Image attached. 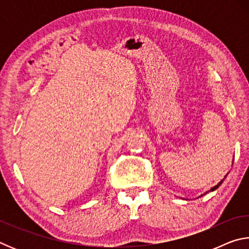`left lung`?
Returning <instances> with one entry per match:
<instances>
[{
	"label": "left lung",
	"instance_id": "obj_1",
	"mask_svg": "<svg viewBox=\"0 0 249 249\" xmlns=\"http://www.w3.org/2000/svg\"><path fill=\"white\" fill-rule=\"evenodd\" d=\"M225 178H226V176H225ZM223 180H224V179H223ZM223 180H221V181H220V182H218V183H217V184L215 185V187H213L212 189H211V190H210V191H214V190H216V189H217L218 187H220V185L222 184V182H223ZM205 193H208V192H205ZM205 193H204V195H205ZM203 196V195H201L200 196ZM200 196H199V197H200Z\"/></svg>",
	"mask_w": 249,
	"mask_h": 249
}]
</instances>
